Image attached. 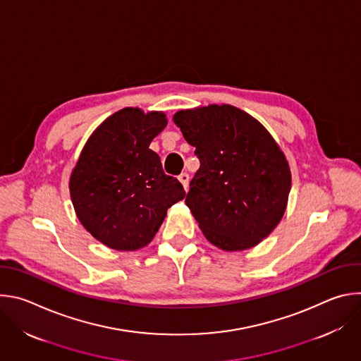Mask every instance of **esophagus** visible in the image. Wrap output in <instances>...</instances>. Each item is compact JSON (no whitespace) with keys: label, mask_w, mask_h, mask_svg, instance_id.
<instances>
[{"label":"esophagus","mask_w":361,"mask_h":361,"mask_svg":"<svg viewBox=\"0 0 361 361\" xmlns=\"http://www.w3.org/2000/svg\"><path fill=\"white\" fill-rule=\"evenodd\" d=\"M178 180H180V183L183 184L184 190H187V187H188V181H190V176H188L187 173H181V174L178 176Z\"/></svg>","instance_id":"34e87169"}]
</instances>
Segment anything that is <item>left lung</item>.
Wrapping results in <instances>:
<instances>
[{
	"label": "left lung",
	"mask_w": 361,
	"mask_h": 361,
	"mask_svg": "<svg viewBox=\"0 0 361 361\" xmlns=\"http://www.w3.org/2000/svg\"><path fill=\"white\" fill-rule=\"evenodd\" d=\"M174 123L200 160L185 204L205 238L226 251L259 244L280 223L291 188L270 133L228 104L178 111Z\"/></svg>",
	"instance_id": "8db88e82"
}]
</instances>
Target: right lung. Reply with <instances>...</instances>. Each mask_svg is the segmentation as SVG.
I'll list each match as a JSON object with an SVG mask.
<instances>
[{
  "instance_id": "add662e5",
  "label": "right lung",
  "mask_w": 361,
  "mask_h": 361,
  "mask_svg": "<svg viewBox=\"0 0 361 361\" xmlns=\"http://www.w3.org/2000/svg\"><path fill=\"white\" fill-rule=\"evenodd\" d=\"M167 126L163 113L124 109L88 138L70 178L77 217L98 241L114 250L147 245L167 210L185 197L163 170L149 142Z\"/></svg>"
}]
</instances>
